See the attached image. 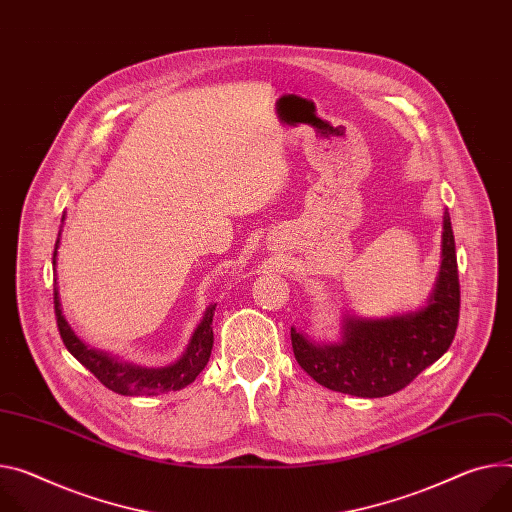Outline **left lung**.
Here are the masks:
<instances>
[{"label": "left lung", "mask_w": 512, "mask_h": 512, "mask_svg": "<svg viewBox=\"0 0 512 512\" xmlns=\"http://www.w3.org/2000/svg\"><path fill=\"white\" fill-rule=\"evenodd\" d=\"M443 261L427 306L384 320L347 318L343 341L316 345L292 329L294 357L320 386L382 398L406 388L453 343L459 320V275L449 214L443 216Z\"/></svg>", "instance_id": "obj_1"}]
</instances>
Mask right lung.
Masks as SVG:
<instances>
[{"label": "right lung", "instance_id": "obj_1", "mask_svg": "<svg viewBox=\"0 0 512 512\" xmlns=\"http://www.w3.org/2000/svg\"><path fill=\"white\" fill-rule=\"evenodd\" d=\"M65 218V216H63ZM61 237V232H59ZM59 237L55 243V253H53V265L57 263V249H59ZM55 316H57V327L61 333V339L67 347V351L85 367L94 374L108 390L122 394V396H155V394H165L173 390H181L188 384H192L200 371L206 367L212 345H214V333H212V316L216 310V304H212L204 320L200 322V327L196 329L188 349H185L183 357L175 361L169 367H159V369H147V367H136L130 363H122L106 353L87 349L85 343H81L71 327L67 324L61 302H59V290L55 284Z\"/></svg>", "mask_w": 512, "mask_h": 512}]
</instances>
